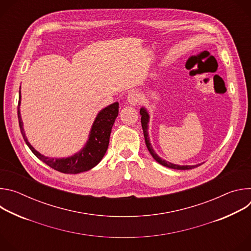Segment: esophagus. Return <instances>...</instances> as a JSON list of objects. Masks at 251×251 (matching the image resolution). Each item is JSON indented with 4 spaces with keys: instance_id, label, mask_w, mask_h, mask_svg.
<instances>
[{
    "instance_id": "1",
    "label": "esophagus",
    "mask_w": 251,
    "mask_h": 251,
    "mask_svg": "<svg viewBox=\"0 0 251 251\" xmlns=\"http://www.w3.org/2000/svg\"><path fill=\"white\" fill-rule=\"evenodd\" d=\"M140 101H141V95L138 92H135V91L130 92L127 96V102L132 106L137 105Z\"/></svg>"
}]
</instances>
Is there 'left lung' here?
Here are the masks:
<instances>
[{
  "label": "left lung",
  "instance_id": "left-lung-1",
  "mask_svg": "<svg viewBox=\"0 0 251 251\" xmlns=\"http://www.w3.org/2000/svg\"><path fill=\"white\" fill-rule=\"evenodd\" d=\"M140 114H141V124H142V128H143V133H144V138H145V143H146L147 149L149 150L152 157L159 164H161V165H163L167 168L175 169V170H190V169H194V168L201 165V164H198V165H176V164H173V163L168 162L166 160H163L161 157H159L158 154L154 151L151 142H150V138H149L148 129H149V122H150V114H149V112L147 111L145 107H141Z\"/></svg>",
  "mask_w": 251,
  "mask_h": 251
}]
</instances>
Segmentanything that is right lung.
<instances>
[{
  "label": "right lung",
  "mask_w": 251,
  "mask_h": 251,
  "mask_svg": "<svg viewBox=\"0 0 251 251\" xmlns=\"http://www.w3.org/2000/svg\"><path fill=\"white\" fill-rule=\"evenodd\" d=\"M21 99L22 95L20 87L18 105V118L20 129L25 144L41 161L46 163L50 168L64 174H79L89 171L97 164H99V162L104 157L107 149H108L112 126L119 112L118 102H114L108 105L98 112L91 126L85 145L77 153L74 154L73 156L64 158H51L41 154L28 142L24 130V123L21 116Z\"/></svg>",
  "instance_id": "right-lung-1"
}]
</instances>
